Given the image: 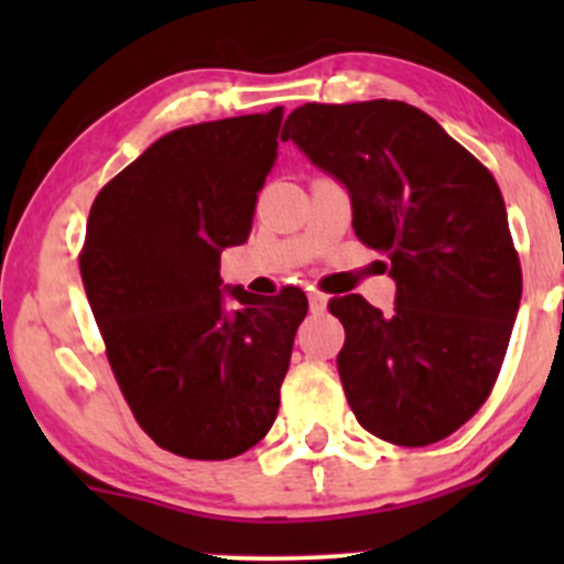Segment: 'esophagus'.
Returning <instances> with one entry per match:
<instances>
[{"mask_svg":"<svg viewBox=\"0 0 564 564\" xmlns=\"http://www.w3.org/2000/svg\"><path fill=\"white\" fill-rule=\"evenodd\" d=\"M308 305H311V311H314V314H322V311L327 308V297H324L322 292H311L308 294Z\"/></svg>","mask_w":564,"mask_h":564,"instance_id":"1","label":"esophagus"}]
</instances>
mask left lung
Listing matches in <instances>:
<instances>
[{
    "label": "left lung",
    "instance_id": "obj_1",
    "mask_svg": "<svg viewBox=\"0 0 564 564\" xmlns=\"http://www.w3.org/2000/svg\"><path fill=\"white\" fill-rule=\"evenodd\" d=\"M281 139L346 185L362 246L388 256L395 308L329 300L346 329L338 373L357 423L425 447L497 384L521 303V261L494 174L401 100L305 104Z\"/></svg>",
    "mask_w": 564,
    "mask_h": 564
}]
</instances>
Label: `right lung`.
Wrapping results in <instances>:
<instances>
[{
  "label": "right lung",
  "instance_id": "right-lung-1",
  "mask_svg": "<svg viewBox=\"0 0 564 564\" xmlns=\"http://www.w3.org/2000/svg\"><path fill=\"white\" fill-rule=\"evenodd\" d=\"M283 108L172 130L93 202L78 267L108 366L163 451L224 460L267 436L281 406L297 286L220 292V250L242 246L275 163Z\"/></svg>",
  "mask_w": 564,
  "mask_h": 564
}]
</instances>
